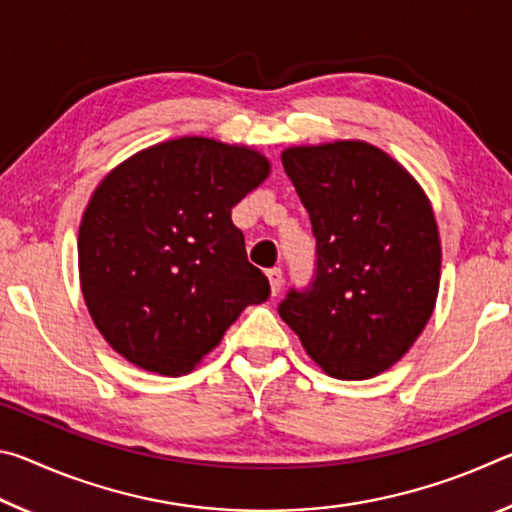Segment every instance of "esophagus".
<instances>
[{"mask_svg":"<svg viewBox=\"0 0 512 512\" xmlns=\"http://www.w3.org/2000/svg\"><path fill=\"white\" fill-rule=\"evenodd\" d=\"M266 277H268V282H271V293H273V296H277V293H280V289H282V282H284L282 268H268Z\"/></svg>","mask_w":512,"mask_h":512,"instance_id":"34e87169","label":"esophagus"}]
</instances>
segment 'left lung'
<instances>
[{
    "label": "left lung",
    "mask_w": 512,
    "mask_h": 512,
    "mask_svg": "<svg viewBox=\"0 0 512 512\" xmlns=\"http://www.w3.org/2000/svg\"><path fill=\"white\" fill-rule=\"evenodd\" d=\"M282 164L316 237V268L280 316L327 375L370 379L400 361L433 314L440 239L429 198L366 142L291 146Z\"/></svg>",
    "instance_id": "8db88e82"
}]
</instances>
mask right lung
Here are the masks:
<instances>
[{"label":"right lung","instance_id":"1","mask_svg":"<svg viewBox=\"0 0 512 512\" xmlns=\"http://www.w3.org/2000/svg\"><path fill=\"white\" fill-rule=\"evenodd\" d=\"M268 171L248 146L178 137L101 180L79 228V273L112 350L178 377L221 343L241 311L271 296L230 216Z\"/></svg>","mask_w":512,"mask_h":512}]
</instances>
